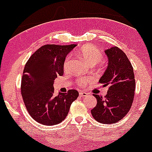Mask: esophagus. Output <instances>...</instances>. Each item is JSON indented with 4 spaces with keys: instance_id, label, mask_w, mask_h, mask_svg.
Segmentation results:
<instances>
[{
    "instance_id": "obj_1",
    "label": "esophagus",
    "mask_w": 152,
    "mask_h": 152,
    "mask_svg": "<svg viewBox=\"0 0 152 152\" xmlns=\"http://www.w3.org/2000/svg\"><path fill=\"white\" fill-rule=\"evenodd\" d=\"M79 95H80L81 96H86L88 95V94H87V93L85 92H80L79 93Z\"/></svg>"
}]
</instances>
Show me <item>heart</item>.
<instances>
[{
	"label": "heart",
	"mask_w": 152,
	"mask_h": 152,
	"mask_svg": "<svg viewBox=\"0 0 152 152\" xmlns=\"http://www.w3.org/2000/svg\"><path fill=\"white\" fill-rule=\"evenodd\" d=\"M79 54L83 58L84 61L90 65H94V64L101 61V60L102 59V53L98 49H96L95 47L91 46V45H85V46L82 47L79 50ZM70 56H67L64 61V68L65 70L68 68L69 64H70ZM88 80H89V79L81 77L78 79L77 82L79 85L84 86V85H86Z\"/></svg>",
	"instance_id": "obj_1"
}]
</instances>
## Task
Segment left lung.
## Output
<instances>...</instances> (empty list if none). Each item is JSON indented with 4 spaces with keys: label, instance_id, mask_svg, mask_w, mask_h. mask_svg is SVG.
<instances>
[{
    "label": "left lung",
    "instance_id": "left-lung-1",
    "mask_svg": "<svg viewBox=\"0 0 152 152\" xmlns=\"http://www.w3.org/2000/svg\"><path fill=\"white\" fill-rule=\"evenodd\" d=\"M107 66L99 80L108 91L104 97L94 94L97 104L91 113L99 123H116L127 114L132 107L135 91L134 70L127 56L117 47L106 49Z\"/></svg>",
    "mask_w": 152,
    "mask_h": 152
}]
</instances>
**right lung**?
Masks as SVG:
<instances>
[{
    "label": "right lung",
    "instance_id": "add662e5",
    "mask_svg": "<svg viewBox=\"0 0 152 152\" xmlns=\"http://www.w3.org/2000/svg\"><path fill=\"white\" fill-rule=\"evenodd\" d=\"M76 45H47L37 50L26 62L21 79V94L32 119L46 126L61 123L72 102L79 96L76 90L54 95L53 83L64 74L67 54Z\"/></svg>",
    "mask_w": 152,
    "mask_h": 152
}]
</instances>
